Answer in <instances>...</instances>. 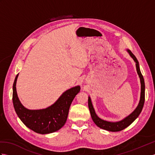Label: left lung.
I'll list each match as a JSON object with an SVG mask.
<instances>
[{"label": "left lung", "mask_w": 155, "mask_h": 155, "mask_svg": "<svg viewBox=\"0 0 155 155\" xmlns=\"http://www.w3.org/2000/svg\"><path fill=\"white\" fill-rule=\"evenodd\" d=\"M128 52L131 56V57L133 58V60L136 62L137 73L140 77V83H141V93H140V102H139V105H138V107H137L136 109L134 110L133 113H131L129 116H128L127 118H125L124 119H123L121 121L116 122V123L108 122V121L101 119V118H100L97 116L96 113H95L93 104H92L91 98L88 97V108H89L92 119H93L94 123L96 124L98 127L108 131H112V132H118V131H120L124 129L125 128H127V127L129 126V125L132 123L139 116L140 113H141V111H142V109L144 106V99H145V95H144L145 86H144L143 76L142 75V74H141V72L140 71L139 62H138V60L137 59L136 57L133 54L132 52H131L130 50H128Z\"/></svg>", "instance_id": "obj_1"}]
</instances>
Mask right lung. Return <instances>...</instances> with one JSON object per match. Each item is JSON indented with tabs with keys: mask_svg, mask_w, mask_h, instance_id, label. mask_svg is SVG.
Here are the masks:
<instances>
[{
	"mask_svg": "<svg viewBox=\"0 0 155 155\" xmlns=\"http://www.w3.org/2000/svg\"><path fill=\"white\" fill-rule=\"evenodd\" d=\"M17 74L13 83L12 102L20 119L28 128L39 134L54 133L64 126L67 119L69 108L78 93L79 86L68 89L62 94L54 104L45 109L28 110L20 102L16 90Z\"/></svg>",
	"mask_w": 155,
	"mask_h": 155,
	"instance_id": "1",
	"label": "right lung"
}]
</instances>
